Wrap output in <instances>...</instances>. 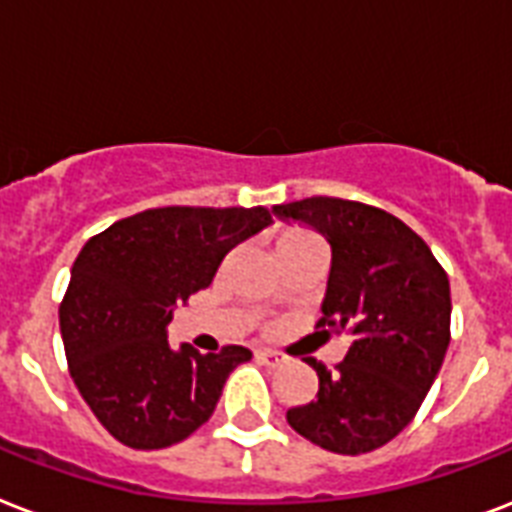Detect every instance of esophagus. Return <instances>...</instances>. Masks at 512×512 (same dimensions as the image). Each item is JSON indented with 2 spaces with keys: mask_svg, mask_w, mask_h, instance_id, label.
I'll return each instance as SVG.
<instances>
[{
  "mask_svg": "<svg viewBox=\"0 0 512 512\" xmlns=\"http://www.w3.org/2000/svg\"><path fill=\"white\" fill-rule=\"evenodd\" d=\"M256 358H259L261 363H267V366H280V363H285L283 355H280V352H272V350H259L256 352Z\"/></svg>",
  "mask_w": 512,
  "mask_h": 512,
  "instance_id": "esophagus-1",
  "label": "esophagus"
}]
</instances>
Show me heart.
Returning a JSON list of instances; mask_svg holds the SVG:
<instances>
[{"label": "heart", "instance_id": "1", "mask_svg": "<svg viewBox=\"0 0 512 512\" xmlns=\"http://www.w3.org/2000/svg\"><path fill=\"white\" fill-rule=\"evenodd\" d=\"M301 240H318V237L310 235V232H301V229H291V232H285V235L280 237V245H283V243H301Z\"/></svg>", "mask_w": 512, "mask_h": 512}]
</instances>
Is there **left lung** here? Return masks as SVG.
<instances>
[{
  "mask_svg": "<svg viewBox=\"0 0 512 512\" xmlns=\"http://www.w3.org/2000/svg\"><path fill=\"white\" fill-rule=\"evenodd\" d=\"M318 229L331 245L320 328L350 336L334 371H318V398L288 408V425L334 454H366L414 419L451 339L449 277L422 237L392 213L339 197L272 208Z\"/></svg>",
  "mask_w": 512,
  "mask_h": 512,
  "instance_id": "left-lung-1",
  "label": "left lung"
}]
</instances>
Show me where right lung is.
I'll use <instances>...</instances> for the list:
<instances>
[{"label": "right lung", "instance_id": "obj_1", "mask_svg": "<svg viewBox=\"0 0 512 512\" xmlns=\"http://www.w3.org/2000/svg\"><path fill=\"white\" fill-rule=\"evenodd\" d=\"M272 224L267 208H152L114 221L79 251L61 301L71 379L98 422L130 449H168L211 419L248 347L173 350L168 323L213 283L237 243Z\"/></svg>", "mask_w": 512, "mask_h": 512}]
</instances>
